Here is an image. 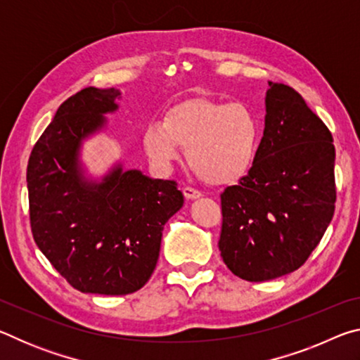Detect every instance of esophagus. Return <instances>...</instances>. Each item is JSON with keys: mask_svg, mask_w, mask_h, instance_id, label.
<instances>
[{"mask_svg": "<svg viewBox=\"0 0 360 360\" xmlns=\"http://www.w3.org/2000/svg\"><path fill=\"white\" fill-rule=\"evenodd\" d=\"M182 193H184V197L187 200H197L202 197V192L197 191V188H193V187H184L182 188Z\"/></svg>", "mask_w": 360, "mask_h": 360, "instance_id": "obj_1", "label": "esophagus"}]
</instances>
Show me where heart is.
Segmentation results:
<instances>
[{"instance_id":"b5f03b06","label":"heart","mask_w":360,"mask_h":360,"mask_svg":"<svg viewBox=\"0 0 360 360\" xmlns=\"http://www.w3.org/2000/svg\"><path fill=\"white\" fill-rule=\"evenodd\" d=\"M262 141L260 120L245 103L193 98L173 106L143 133L146 155L168 172L187 149V162L200 179L225 186L254 167Z\"/></svg>"}]
</instances>
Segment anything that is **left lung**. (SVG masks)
Masks as SVG:
<instances>
[{
    "mask_svg": "<svg viewBox=\"0 0 360 360\" xmlns=\"http://www.w3.org/2000/svg\"><path fill=\"white\" fill-rule=\"evenodd\" d=\"M259 155L221 195L219 251L229 270L259 283L300 268L335 211L332 133L302 95L270 82Z\"/></svg>",
    "mask_w": 360,
    "mask_h": 360,
    "instance_id": "8db88e82",
    "label": "left lung"
}]
</instances>
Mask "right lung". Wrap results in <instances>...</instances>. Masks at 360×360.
I'll list each match as a JSON object with an SVG mask.
<instances>
[{
	"label": "right lung",
	"instance_id": "1",
	"mask_svg": "<svg viewBox=\"0 0 360 360\" xmlns=\"http://www.w3.org/2000/svg\"><path fill=\"white\" fill-rule=\"evenodd\" d=\"M117 89L87 87L70 96L28 160L30 222L36 245L72 288L127 295L149 281L163 225L184 205L174 181L152 179L122 163L101 179L81 162L87 138L117 111Z\"/></svg>",
	"mask_w": 360,
	"mask_h": 360
}]
</instances>
